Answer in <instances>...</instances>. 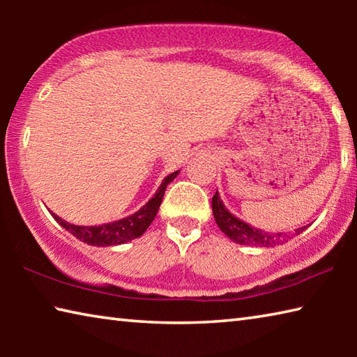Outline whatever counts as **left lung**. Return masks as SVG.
Here are the masks:
<instances>
[{
  "label": "left lung",
  "mask_w": 357,
  "mask_h": 357,
  "mask_svg": "<svg viewBox=\"0 0 357 357\" xmlns=\"http://www.w3.org/2000/svg\"><path fill=\"white\" fill-rule=\"evenodd\" d=\"M213 213H214L215 223L219 225V228L236 244L274 247V245H279L287 241L285 234L266 233V231H263V229L253 228L250 225H247V223H244L243 220H239L238 217H234L228 209H225L222 200L219 198V193L217 192L213 197ZM304 228L296 229V234L304 231Z\"/></svg>",
  "instance_id": "1"
}]
</instances>
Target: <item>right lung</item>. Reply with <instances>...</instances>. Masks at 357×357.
<instances>
[{
    "label": "right lung",
    "mask_w": 357,
    "mask_h": 357,
    "mask_svg": "<svg viewBox=\"0 0 357 357\" xmlns=\"http://www.w3.org/2000/svg\"><path fill=\"white\" fill-rule=\"evenodd\" d=\"M178 173L179 172L168 174V176L164 179V183L160 184L159 190L155 192V195L151 198V200L144 204L140 211H137L135 214L126 217V219L105 223V225H99V227L98 225L80 227V225H72V223L63 220L61 217H58L56 214H52V215L59 225L68 229L69 233L74 234L77 239H80L89 245L105 247V245L124 244L128 243V241L140 238L142 234L146 231L148 227L151 225V222L154 220L157 211L160 208V203H162V198H164L167 185L176 178Z\"/></svg>",
    "instance_id": "add662e5"
}]
</instances>
